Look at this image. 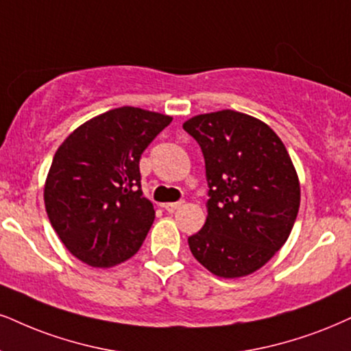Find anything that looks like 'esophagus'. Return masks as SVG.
<instances>
[{
    "label": "esophagus",
    "instance_id": "1",
    "mask_svg": "<svg viewBox=\"0 0 351 351\" xmlns=\"http://www.w3.org/2000/svg\"><path fill=\"white\" fill-rule=\"evenodd\" d=\"M184 205V200H179V202H172V203H164V210L167 211V213H174V211L179 208V206Z\"/></svg>",
    "mask_w": 351,
    "mask_h": 351
}]
</instances>
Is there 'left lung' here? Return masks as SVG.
Segmentation results:
<instances>
[{
    "label": "left lung",
    "mask_w": 351,
    "mask_h": 351,
    "mask_svg": "<svg viewBox=\"0 0 351 351\" xmlns=\"http://www.w3.org/2000/svg\"><path fill=\"white\" fill-rule=\"evenodd\" d=\"M184 130L200 145L210 189L208 216L189 247L211 274H252L296 221L301 193L291 158L274 130L241 112L197 115Z\"/></svg>",
    "instance_id": "obj_1"
}]
</instances>
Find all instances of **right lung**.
I'll list each match as a JSON object with an SVG mask.
<instances>
[{"instance_id":"add662e5","label":"right lung","mask_w":351,"mask_h":351,"mask_svg":"<svg viewBox=\"0 0 351 351\" xmlns=\"http://www.w3.org/2000/svg\"><path fill=\"white\" fill-rule=\"evenodd\" d=\"M172 119L120 107L76 128L53 156L45 182L51 226L75 257L112 267L141 247L154 221L140 159Z\"/></svg>"}]
</instances>
